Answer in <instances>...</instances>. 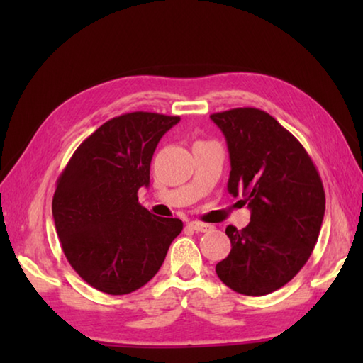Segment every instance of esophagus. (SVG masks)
Wrapping results in <instances>:
<instances>
[{
    "label": "esophagus",
    "mask_w": 363,
    "mask_h": 363,
    "mask_svg": "<svg viewBox=\"0 0 363 363\" xmlns=\"http://www.w3.org/2000/svg\"><path fill=\"white\" fill-rule=\"evenodd\" d=\"M189 225L196 232H208V230H211V227H213L211 224L200 223V220H192V223H189Z\"/></svg>",
    "instance_id": "esophagus-1"
}]
</instances>
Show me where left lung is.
<instances>
[{"instance_id":"obj_1","label":"left lung","mask_w":363,"mask_h":363,"mask_svg":"<svg viewBox=\"0 0 363 363\" xmlns=\"http://www.w3.org/2000/svg\"><path fill=\"white\" fill-rule=\"evenodd\" d=\"M210 118L229 149L227 189L251 211L245 229L227 225L232 250L216 274L233 291L264 296L286 285L312 255L325 214L323 184L299 140L264 110L232 108Z\"/></svg>"}]
</instances>
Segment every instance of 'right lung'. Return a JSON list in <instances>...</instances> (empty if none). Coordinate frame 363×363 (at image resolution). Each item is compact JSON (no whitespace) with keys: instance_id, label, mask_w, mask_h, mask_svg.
I'll use <instances>...</instances> for the list:
<instances>
[{"instance_id":"right-lung-1","label":"right lung","mask_w":363,"mask_h":363,"mask_svg":"<svg viewBox=\"0 0 363 363\" xmlns=\"http://www.w3.org/2000/svg\"><path fill=\"white\" fill-rule=\"evenodd\" d=\"M179 116L131 112L86 138L57 179L52 218L64 255L86 284L128 294L158 272L182 220L158 218L138 201L149 187L160 139Z\"/></svg>"}]
</instances>
